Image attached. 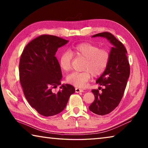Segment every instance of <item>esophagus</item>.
<instances>
[{
    "label": "esophagus",
    "instance_id": "obj_1",
    "mask_svg": "<svg viewBox=\"0 0 148 148\" xmlns=\"http://www.w3.org/2000/svg\"><path fill=\"white\" fill-rule=\"evenodd\" d=\"M75 92H84V90L79 89V88H76L75 89Z\"/></svg>",
    "mask_w": 148,
    "mask_h": 148
}]
</instances>
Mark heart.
Masks as SVG:
<instances>
[{
	"mask_svg": "<svg viewBox=\"0 0 148 148\" xmlns=\"http://www.w3.org/2000/svg\"><path fill=\"white\" fill-rule=\"evenodd\" d=\"M71 53L74 56L86 59L84 72H74L66 77V82L76 87H84L91 78L101 76L106 69L110 61V54L106 49H100L96 45L82 42L72 47ZM71 53V54H72ZM69 51H64L59 57V66L63 71L68 72L71 67L72 54Z\"/></svg>",
	"mask_w": 148,
	"mask_h": 148,
	"instance_id": "heart-1",
	"label": "heart"
}]
</instances>
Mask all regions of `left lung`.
I'll use <instances>...</instances> for the list:
<instances>
[{"label": "left lung", "mask_w": 148, "mask_h": 148, "mask_svg": "<svg viewBox=\"0 0 148 148\" xmlns=\"http://www.w3.org/2000/svg\"><path fill=\"white\" fill-rule=\"evenodd\" d=\"M97 36L106 38L112 47L107 68L96 82L104 88L102 89V92L98 89L92 90L95 101L89 109L94 114L104 116L113 111L121 101L129 77L130 66L126 49L113 34L104 32L92 37Z\"/></svg>", "instance_id": "obj_1"}]
</instances>
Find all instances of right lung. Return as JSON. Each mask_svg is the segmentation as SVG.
Here are the masks:
<instances>
[{"label": "right lung", "instance_id": "add662e5", "mask_svg": "<svg viewBox=\"0 0 148 148\" xmlns=\"http://www.w3.org/2000/svg\"><path fill=\"white\" fill-rule=\"evenodd\" d=\"M69 40L53 35H41L27 45L20 58V83L29 104L42 116H53L66 107L75 92L70 84H62L59 91L52 89L61 85L62 72L56 53Z\"/></svg>", "mask_w": 148, "mask_h": 148}]
</instances>
